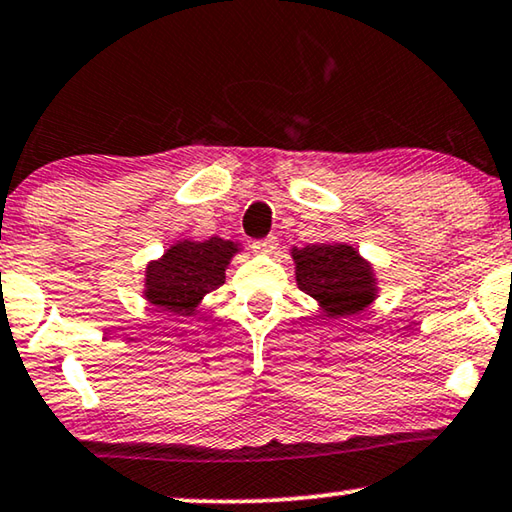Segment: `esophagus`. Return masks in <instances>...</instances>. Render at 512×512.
Masks as SVG:
<instances>
[{
  "instance_id": "obj_1",
  "label": "esophagus",
  "mask_w": 512,
  "mask_h": 512,
  "mask_svg": "<svg viewBox=\"0 0 512 512\" xmlns=\"http://www.w3.org/2000/svg\"><path fill=\"white\" fill-rule=\"evenodd\" d=\"M278 248V236L269 234L266 239H257L253 241V250L255 253H273V250Z\"/></svg>"
}]
</instances>
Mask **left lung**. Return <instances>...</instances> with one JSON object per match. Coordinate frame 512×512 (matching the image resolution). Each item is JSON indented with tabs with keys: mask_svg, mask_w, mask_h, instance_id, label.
<instances>
[{
	"mask_svg": "<svg viewBox=\"0 0 512 512\" xmlns=\"http://www.w3.org/2000/svg\"><path fill=\"white\" fill-rule=\"evenodd\" d=\"M299 289L322 303L333 319L358 315L375 299V280L370 266L356 250L340 243H310L294 248Z\"/></svg>",
	"mask_w": 512,
	"mask_h": 512,
	"instance_id": "obj_1",
	"label": "left lung"
}]
</instances>
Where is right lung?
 <instances>
[{
  "mask_svg": "<svg viewBox=\"0 0 512 512\" xmlns=\"http://www.w3.org/2000/svg\"><path fill=\"white\" fill-rule=\"evenodd\" d=\"M234 243L211 236L181 241L147 269V299L174 315H193L197 303L225 282V266Z\"/></svg>",
  "mask_w": 512,
  "mask_h": 512,
  "instance_id": "right-lung-1",
  "label": "right lung"
}]
</instances>
